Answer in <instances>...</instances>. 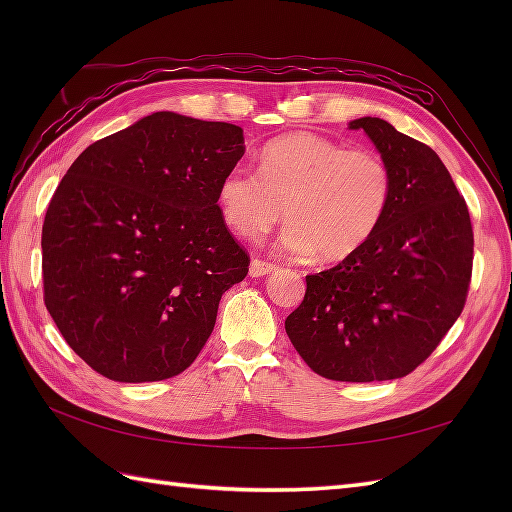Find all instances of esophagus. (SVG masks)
I'll return each instance as SVG.
<instances>
[{
	"label": "esophagus",
	"mask_w": 512,
	"mask_h": 512,
	"mask_svg": "<svg viewBox=\"0 0 512 512\" xmlns=\"http://www.w3.org/2000/svg\"><path fill=\"white\" fill-rule=\"evenodd\" d=\"M273 270H275V264L266 262V259H253V262H250L248 273H250V277H266L273 273Z\"/></svg>",
	"instance_id": "obj_1"
}]
</instances>
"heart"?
Segmentation results:
<instances>
[{
	"instance_id": "b5f03b06",
	"label": "heart",
	"mask_w": 512,
	"mask_h": 512,
	"mask_svg": "<svg viewBox=\"0 0 512 512\" xmlns=\"http://www.w3.org/2000/svg\"><path fill=\"white\" fill-rule=\"evenodd\" d=\"M394 178L376 151L345 149L312 132L270 140L257 154V173L228 169L217 187L222 220L239 237L255 239L284 213L281 246L321 262L356 255L383 224Z\"/></svg>"
}]
</instances>
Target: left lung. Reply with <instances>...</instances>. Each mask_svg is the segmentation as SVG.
Wrapping results in <instances>:
<instances>
[{
    "instance_id": "8db88e82",
    "label": "left lung",
    "mask_w": 512,
    "mask_h": 512,
    "mask_svg": "<svg viewBox=\"0 0 512 512\" xmlns=\"http://www.w3.org/2000/svg\"><path fill=\"white\" fill-rule=\"evenodd\" d=\"M350 129H363L389 165L394 198L356 255L306 277L286 332L312 372L372 383L413 372L458 321L471 284L473 228L436 151L383 118H356Z\"/></svg>"
}]
</instances>
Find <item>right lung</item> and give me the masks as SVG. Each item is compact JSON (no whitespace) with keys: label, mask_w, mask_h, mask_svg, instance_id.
<instances>
[{"label":"right lung","mask_w":512,"mask_h":512,"mask_svg":"<svg viewBox=\"0 0 512 512\" xmlns=\"http://www.w3.org/2000/svg\"><path fill=\"white\" fill-rule=\"evenodd\" d=\"M244 151L242 127L156 112L72 162L43 222V299L94 372L154 383L200 354L250 264L217 206Z\"/></svg>","instance_id":"right-lung-1"}]
</instances>
